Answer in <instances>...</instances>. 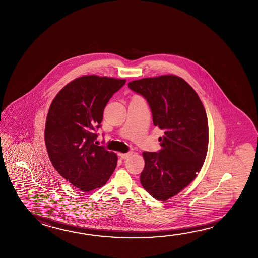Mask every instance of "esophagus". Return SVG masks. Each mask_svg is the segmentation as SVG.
Here are the masks:
<instances>
[{
    "mask_svg": "<svg viewBox=\"0 0 258 258\" xmlns=\"http://www.w3.org/2000/svg\"><path fill=\"white\" fill-rule=\"evenodd\" d=\"M131 155H132V152H128V153H120L119 154V157L121 159H127V158H130Z\"/></svg>",
    "mask_w": 258,
    "mask_h": 258,
    "instance_id": "esophagus-1",
    "label": "esophagus"
}]
</instances>
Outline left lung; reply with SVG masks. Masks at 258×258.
Here are the masks:
<instances>
[{"instance_id":"1","label":"left lung","mask_w":258,"mask_h":258,"mask_svg":"<svg viewBox=\"0 0 258 258\" xmlns=\"http://www.w3.org/2000/svg\"><path fill=\"white\" fill-rule=\"evenodd\" d=\"M151 109L155 127L164 131L158 152L144 151L140 175L144 189L158 200L178 194L194 180L208 153V117L199 95L176 75L144 78L128 83Z\"/></svg>"}]
</instances>
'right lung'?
<instances>
[{
  "label": "right lung",
  "instance_id": "right-lung-1",
  "mask_svg": "<svg viewBox=\"0 0 258 258\" xmlns=\"http://www.w3.org/2000/svg\"><path fill=\"white\" fill-rule=\"evenodd\" d=\"M126 80L87 75L62 88L46 118V149L59 175L82 192L101 187L117 167L118 157L95 142L109 99Z\"/></svg>",
  "mask_w": 258,
  "mask_h": 258
}]
</instances>
